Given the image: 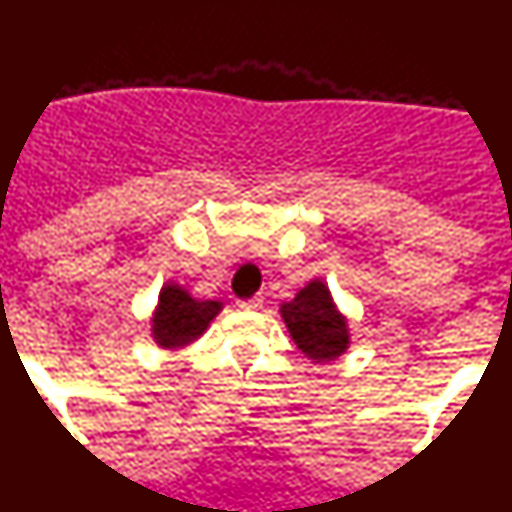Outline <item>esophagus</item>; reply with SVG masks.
I'll list each match as a JSON object with an SVG mask.
<instances>
[{"label": "esophagus", "mask_w": 512, "mask_h": 512, "mask_svg": "<svg viewBox=\"0 0 512 512\" xmlns=\"http://www.w3.org/2000/svg\"><path fill=\"white\" fill-rule=\"evenodd\" d=\"M262 297L257 295V297H250V300H241L238 302V309H245V312H255V309H260L262 307Z\"/></svg>", "instance_id": "1"}]
</instances>
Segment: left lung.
I'll use <instances>...</instances> for the list:
<instances>
[{
	"label": "left lung",
	"instance_id": "1",
	"mask_svg": "<svg viewBox=\"0 0 512 512\" xmlns=\"http://www.w3.org/2000/svg\"><path fill=\"white\" fill-rule=\"evenodd\" d=\"M281 316L304 357L333 361L349 345L345 316L335 309L331 290L321 281H312L295 295L293 302L283 304Z\"/></svg>",
	"mask_w": 512,
	"mask_h": 512
}]
</instances>
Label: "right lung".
Instances as JSON below:
<instances>
[{"label":"right lung","instance_id":"1","mask_svg":"<svg viewBox=\"0 0 512 512\" xmlns=\"http://www.w3.org/2000/svg\"><path fill=\"white\" fill-rule=\"evenodd\" d=\"M222 309V302L193 300L184 288L165 286L160 290L158 309L153 314V338L160 347L177 349L203 335L210 321Z\"/></svg>","mask_w":512,"mask_h":512}]
</instances>
